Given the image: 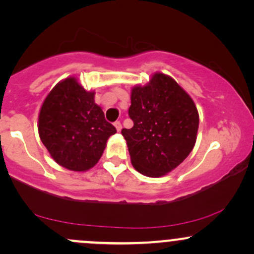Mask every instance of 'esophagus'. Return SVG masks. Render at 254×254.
Returning <instances> with one entry per match:
<instances>
[{"mask_svg": "<svg viewBox=\"0 0 254 254\" xmlns=\"http://www.w3.org/2000/svg\"><path fill=\"white\" fill-rule=\"evenodd\" d=\"M115 127H116V129H117V131H121L122 130V124H121V122H115Z\"/></svg>", "mask_w": 254, "mask_h": 254, "instance_id": "34e87169", "label": "esophagus"}]
</instances>
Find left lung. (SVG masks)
Masks as SVG:
<instances>
[{
    "label": "left lung",
    "mask_w": 254,
    "mask_h": 254,
    "mask_svg": "<svg viewBox=\"0 0 254 254\" xmlns=\"http://www.w3.org/2000/svg\"><path fill=\"white\" fill-rule=\"evenodd\" d=\"M129 117L133 127L122 135L131 164L143 176H165L193 149L199 124L196 105L167 75L156 72L147 86L133 87Z\"/></svg>",
    "instance_id": "8db88e82"
}]
</instances>
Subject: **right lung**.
<instances>
[{
    "label": "right lung",
    "mask_w": 254,
    "mask_h": 254,
    "mask_svg": "<svg viewBox=\"0 0 254 254\" xmlns=\"http://www.w3.org/2000/svg\"><path fill=\"white\" fill-rule=\"evenodd\" d=\"M39 136L52 159L70 171L83 172L97 165L110 136L117 132L75 77L61 81L44 100Z\"/></svg>",
    "instance_id": "1"
}]
</instances>
